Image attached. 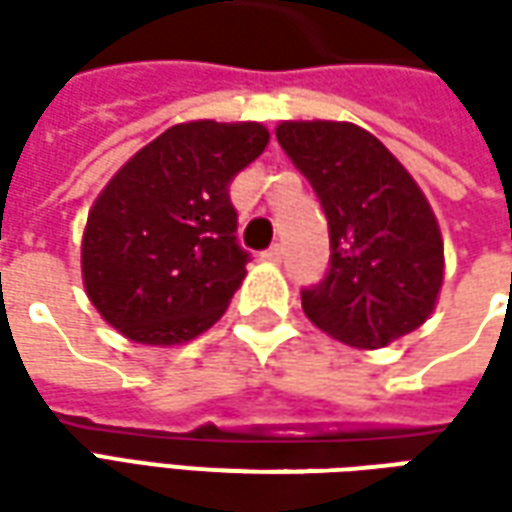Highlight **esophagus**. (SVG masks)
<instances>
[{"label": "esophagus", "mask_w": 512, "mask_h": 512, "mask_svg": "<svg viewBox=\"0 0 512 512\" xmlns=\"http://www.w3.org/2000/svg\"><path fill=\"white\" fill-rule=\"evenodd\" d=\"M262 259H265V262H270V265H279V262H282V247L279 245L267 247L265 253H262Z\"/></svg>", "instance_id": "obj_1"}]
</instances>
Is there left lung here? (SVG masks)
I'll use <instances>...</instances> for the list:
<instances>
[{"label":"left lung","mask_w":512,"mask_h":512,"mask_svg":"<svg viewBox=\"0 0 512 512\" xmlns=\"http://www.w3.org/2000/svg\"><path fill=\"white\" fill-rule=\"evenodd\" d=\"M276 139L330 225V270L302 290L305 316L336 342L379 350L422 327L444 282L439 219L404 165L353 122H279Z\"/></svg>","instance_id":"left-lung-1"}]
</instances>
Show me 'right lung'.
<instances>
[{"mask_svg": "<svg viewBox=\"0 0 512 512\" xmlns=\"http://www.w3.org/2000/svg\"><path fill=\"white\" fill-rule=\"evenodd\" d=\"M267 142L259 122H182L102 187L82 236V282L125 339L173 347L222 319L247 276L227 185Z\"/></svg>", "mask_w": 512, "mask_h": 512, "instance_id": "1", "label": "right lung"}]
</instances>
